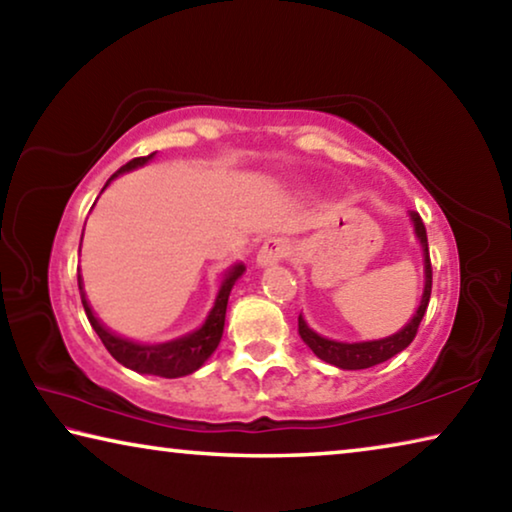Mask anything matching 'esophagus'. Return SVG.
<instances>
[{
	"label": "esophagus",
	"mask_w": 512,
	"mask_h": 512,
	"mask_svg": "<svg viewBox=\"0 0 512 512\" xmlns=\"http://www.w3.org/2000/svg\"><path fill=\"white\" fill-rule=\"evenodd\" d=\"M289 257V244L282 237H268L257 253V266H273L280 259Z\"/></svg>",
	"instance_id": "34e87169"
}]
</instances>
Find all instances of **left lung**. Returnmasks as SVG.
<instances>
[{
  "mask_svg": "<svg viewBox=\"0 0 512 512\" xmlns=\"http://www.w3.org/2000/svg\"><path fill=\"white\" fill-rule=\"evenodd\" d=\"M411 221L415 228V237L420 239L422 255H424V291H422L418 311H415L413 318L397 334L386 336V339H379V341H363V343H341V341L325 339V336L316 334L300 314L298 316L300 339L309 345L311 352H314L318 359H323L325 363H332V366L341 370H363V368L377 366V363H384L391 357H395V354H400L404 348H409L411 341L415 339V334H418V327L422 323V316L424 311H427L429 298H431V259H429V244H427V228H424L418 212H411Z\"/></svg>",
  "mask_w": 512,
  "mask_h": 512,
  "instance_id": "1",
  "label": "left lung"
}]
</instances>
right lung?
Here are the masks:
<instances>
[{"instance_id":"add662e5","label":"right lung","mask_w":512,"mask_h":512,"mask_svg":"<svg viewBox=\"0 0 512 512\" xmlns=\"http://www.w3.org/2000/svg\"><path fill=\"white\" fill-rule=\"evenodd\" d=\"M153 155L155 153L144 155V158H133L131 162H126L119 171L112 173L110 180L117 178L119 173H126L131 169L142 167V164L149 162ZM110 180L106 183V187L110 185ZM106 187H103V189H106ZM244 271H246L244 264H235L228 273H225L221 287H219V293H216L214 307L210 309V314H207L205 323L201 327L194 329V332L185 334V336H180V339H173V341H167V343H153V345L124 339V336H119L115 332H110L108 327H103L99 323V318L92 314V307L88 305V298H85L81 275H79V291H81L83 309H85V314H88L92 329L99 334L101 343L106 345V350L121 363V366L131 368L135 372H142V375H158V377L176 379V377L192 375L194 370L201 368L203 363L212 357V352L216 350V345H219L221 336H223L225 309H228L230 291H232V287H235V282L239 280V277L244 275Z\"/></svg>"}]
</instances>
